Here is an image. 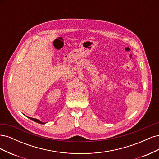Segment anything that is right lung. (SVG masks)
<instances>
[{
  "label": "right lung",
  "instance_id": "1",
  "mask_svg": "<svg viewBox=\"0 0 159 159\" xmlns=\"http://www.w3.org/2000/svg\"><path fill=\"white\" fill-rule=\"evenodd\" d=\"M28 118H29V119H31V120H32V121H35V122H36V123H40V124H45V123H44V122H42V121H40V120H38V119H35V118H32V117H28Z\"/></svg>",
  "mask_w": 159,
  "mask_h": 159
}]
</instances>
